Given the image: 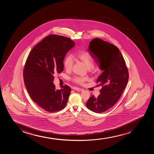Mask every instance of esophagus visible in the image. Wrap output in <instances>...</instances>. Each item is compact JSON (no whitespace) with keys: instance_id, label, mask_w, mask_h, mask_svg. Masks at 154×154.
<instances>
[{"instance_id":"obj_1","label":"esophagus","mask_w":154,"mask_h":154,"mask_svg":"<svg viewBox=\"0 0 154 154\" xmlns=\"http://www.w3.org/2000/svg\"><path fill=\"white\" fill-rule=\"evenodd\" d=\"M74 89L75 90V91H83V89H81V88H74Z\"/></svg>"}]
</instances>
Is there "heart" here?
Returning <instances> with one entry per match:
<instances>
[{
	"label": "heart",
	"mask_w": 154,
	"mask_h": 154,
	"mask_svg": "<svg viewBox=\"0 0 154 154\" xmlns=\"http://www.w3.org/2000/svg\"><path fill=\"white\" fill-rule=\"evenodd\" d=\"M75 57L78 60L82 61L88 69H91L94 66L93 59L89 53L85 51H80L76 53ZM74 64V60L71 56H68L64 61V66L66 69L69 71L72 69ZM88 80L87 77L75 76L73 78V80L75 82L80 85H82Z\"/></svg>",
	"instance_id": "b5f03b06"
}]
</instances>
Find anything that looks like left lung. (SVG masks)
<instances>
[{
	"label": "left lung",
	"mask_w": 154,
	"mask_h": 154,
	"mask_svg": "<svg viewBox=\"0 0 154 154\" xmlns=\"http://www.w3.org/2000/svg\"><path fill=\"white\" fill-rule=\"evenodd\" d=\"M88 52L103 72L97 80L102 88L97 98L91 96L86 107L97 113L104 112L118 102L127 85L129 74L126 63L117 47L98 38L89 43Z\"/></svg>",
	"instance_id": "1"
}]
</instances>
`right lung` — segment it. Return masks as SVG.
<instances>
[{"instance_id": "right-lung-1", "label": "right lung", "mask_w": 154, "mask_h": 154, "mask_svg": "<svg viewBox=\"0 0 154 154\" xmlns=\"http://www.w3.org/2000/svg\"><path fill=\"white\" fill-rule=\"evenodd\" d=\"M75 45L65 36L49 35L32 50L25 63L23 78L32 101L46 111H58L66 107L71 88L65 85L56 89L54 75L63 69L66 53Z\"/></svg>"}]
</instances>
